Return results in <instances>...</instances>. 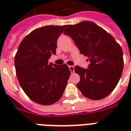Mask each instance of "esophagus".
<instances>
[{
	"instance_id": "esophagus-1",
	"label": "esophagus",
	"mask_w": 131,
	"mask_h": 131,
	"mask_svg": "<svg viewBox=\"0 0 131 131\" xmlns=\"http://www.w3.org/2000/svg\"><path fill=\"white\" fill-rule=\"evenodd\" d=\"M69 68L70 71H71V72H73L74 71V67L73 66H69Z\"/></svg>"
}]
</instances>
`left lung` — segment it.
Segmentation results:
<instances>
[{
    "label": "left lung",
    "instance_id": "1",
    "mask_svg": "<svg viewBox=\"0 0 131 131\" xmlns=\"http://www.w3.org/2000/svg\"><path fill=\"white\" fill-rule=\"evenodd\" d=\"M64 34L72 38L80 53L90 62L87 69L75 67V71L80 77L78 89L90 99L106 97L122 75L124 60L120 45L110 33L92 21L68 25Z\"/></svg>",
    "mask_w": 131,
    "mask_h": 131
}]
</instances>
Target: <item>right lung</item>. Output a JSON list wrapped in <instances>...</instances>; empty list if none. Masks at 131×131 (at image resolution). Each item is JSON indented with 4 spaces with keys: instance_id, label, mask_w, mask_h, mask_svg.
Returning a JSON list of instances; mask_svg holds the SVG:
<instances>
[{
    "instance_id": "right-lung-1",
    "label": "right lung",
    "mask_w": 131,
    "mask_h": 131,
    "mask_svg": "<svg viewBox=\"0 0 131 131\" xmlns=\"http://www.w3.org/2000/svg\"><path fill=\"white\" fill-rule=\"evenodd\" d=\"M67 25L46 26L34 30L19 44L14 63L17 80L28 97L37 103L49 105L61 98L71 71L65 64L48 60L55 55L57 40Z\"/></svg>"
}]
</instances>
